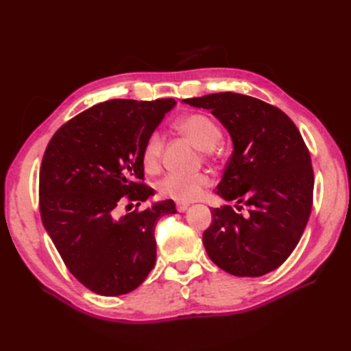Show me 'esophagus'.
Listing matches in <instances>:
<instances>
[{
  "label": "esophagus",
  "instance_id": "1",
  "mask_svg": "<svg viewBox=\"0 0 351 351\" xmlns=\"http://www.w3.org/2000/svg\"><path fill=\"white\" fill-rule=\"evenodd\" d=\"M187 208H189V204H183V202H177V210L178 212H184V210H187Z\"/></svg>",
  "mask_w": 351,
  "mask_h": 351
}]
</instances>
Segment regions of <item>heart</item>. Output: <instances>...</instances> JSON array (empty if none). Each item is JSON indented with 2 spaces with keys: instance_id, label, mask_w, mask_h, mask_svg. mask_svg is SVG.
Returning <instances> with one entry per match:
<instances>
[{
  "instance_id": "obj_1",
  "label": "heart",
  "mask_w": 351,
  "mask_h": 351,
  "mask_svg": "<svg viewBox=\"0 0 351 351\" xmlns=\"http://www.w3.org/2000/svg\"><path fill=\"white\" fill-rule=\"evenodd\" d=\"M174 129L192 142L197 149L205 151L206 154L214 149L221 141V130L218 124L206 114L192 112L180 117L174 123ZM162 146V137L158 133L151 134L149 139L146 141L142 152V162L146 171H156L159 165H161ZM210 177L205 173L190 176L168 174L159 182L158 192L164 197L174 199L184 204V202H192L197 199L205 192V189L210 186Z\"/></svg>"
}]
</instances>
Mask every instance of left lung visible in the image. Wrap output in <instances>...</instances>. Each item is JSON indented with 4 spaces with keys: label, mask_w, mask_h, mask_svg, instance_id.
<instances>
[{
    "label": "left lung",
    "mask_w": 351,
    "mask_h": 351,
    "mask_svg": "<svg viewBox=\"0 0 351 351\" xmlns=\"http://www.w3.org/2000/svg\"><path fill=\"white\" fill-rule=\"evenodd\" d=\"M183 102L209 110L234 147L217 195L234 200L236 209L210 210L204 232L208 256L236 277L277 269L295 249L312 210L313 168L299 129L280 108L247 95L221 92Z\"/></svg>",
    "instance_id": "left-lung-1"
}]
</instances>
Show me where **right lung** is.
<instances>
[{
	"mask_svg": "<svg viewBox=\"0 0 351 351\" xmlns=\"http://www.w3.org/2000/svg\"><path fill=\"white\" fill-rule=\"evenodd\" d=\"M174 105L173 98L102 102L61 125L47 146L40 218L69 271L93 293H130L154 268L155 226L176 214L174 202L121 218L117 208L154 196L142 183L143 146Z\"/></svg>",
	"mask_w": 351,
	"mask_h": 351,
	"instance_id": "obj_1",
	"label": "right lung"
}]
</instances>
